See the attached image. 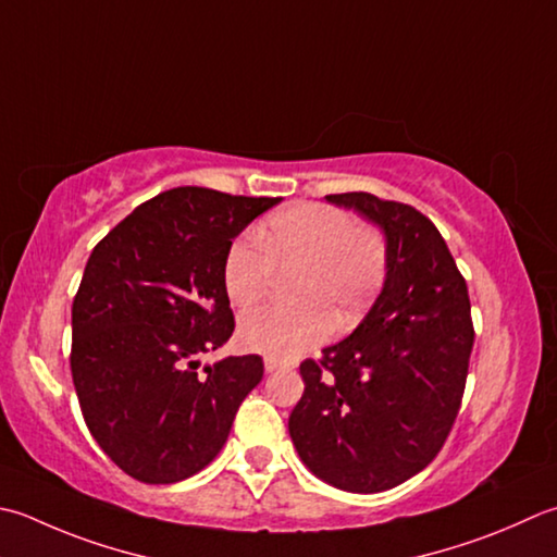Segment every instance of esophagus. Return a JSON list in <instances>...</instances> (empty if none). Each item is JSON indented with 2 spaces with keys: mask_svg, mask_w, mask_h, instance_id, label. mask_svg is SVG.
I'll list each match as a JSON object with an SVG mask.
<instances>
[{
  "mask_svg": "<svg viewBox=\"0 0 557 557\" xmlns=\"http://www.w3.org/2000/svg\"><path fill=\"white\" fill-rule=\"evenodd\" d=\"M289 367H294V364L287 362V359H277V357H268L265 359L268 372H280V369H289Z\"/></svg>",
  "mask_w": 557,
  "mask_h": 557,
  "instance_id": "esophagus-1",
  "label": "esophagus"
}]
</instances>
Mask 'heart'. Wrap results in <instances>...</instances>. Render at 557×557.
<instances>
[{
    "label": "heart",
    "mask_w": 557,
    "mask_h": 557,
    "mask_svg": "<svg viewBox=\"0 0 557 557\" xmlns=\"http://www.w3.org/2000/svg\"><path fill=\"white\" fill-rule=\"evenodd\" d=\"M386 242L374 226L352 224L341 207L299 202L272 214L256 236L236 238L224 258V287L236 307L265 297L280 270L294 277L297 307L250 309L238 335L270 357H294L329 341L333 325L350 329L386 277Z\"/></svg>",
    "instance_id": "b5f03b06"
}]
</instances>
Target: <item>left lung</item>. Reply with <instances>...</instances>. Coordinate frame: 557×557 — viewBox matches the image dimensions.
Returning a JSON list of instances; mask_svg holds the SVG:
<instances>
[{
  "mask_svg": "<svg viewBox=\"0 0 557 557\" xmlns=\"http://www.w3.org/2000/svg\"><path fill=\"white\" fill-rule=\"evenodd\" d=\"M386 236L384 289L345 341L304 359L289 437L313 475L384 493L432 463L459 416L475 331L466 280L416 207L372 193L325 195Z\"/></svg>",
  "mask_w": 557,
  "mask_h": 557,
  "instance_id": "1",
  "label": "left lung"
}]
</instances>
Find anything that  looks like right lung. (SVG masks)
Masks as SVG:
<instances>
[{"instance_id":"right-lung-1","label":"right lung","mask_w":557,"mask_h":557,"mask_svg":"<svg viewBox=\"0 0 557 557\" xmlns=\"http://www.w3.org/2000/svg\"><path fill=\"white\" fill-rule=\"evenodd\" d=\"M280 198L173 188L141 202L91 250L72 304V379L86 428L139 483L210 463L263 379L258 355L200 357L234 333L224 258Z\"/></svg>"}]
</instances>
